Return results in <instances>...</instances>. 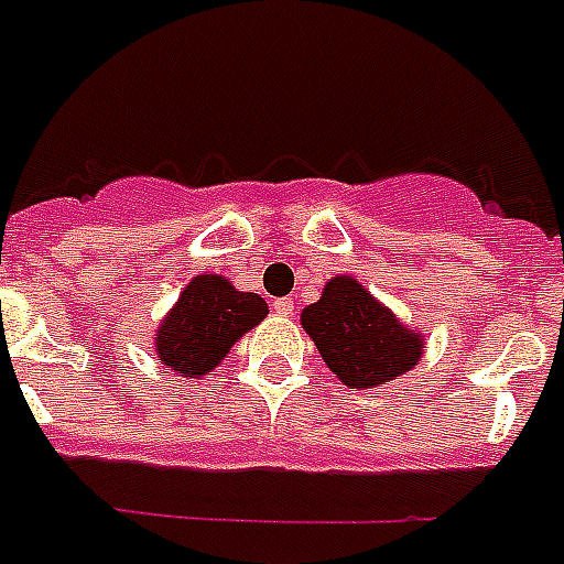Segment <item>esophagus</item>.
<instances>
[{
  "instance_id": "1",
  "label": "esophagus",
  "mask_w": 564,
  "mask_h": 564,
  "mask_svg": "<svg viewBox=\"0 0 564 564\" xmlns=\"http://www.w3.org/2000/svg\"><path fill=\"white\" fill-rule=\"evenodd\" d=\"M292 310H295V301H292V297H278V301H274V312L292 315Z\"/></svg>"
}]
</instances>
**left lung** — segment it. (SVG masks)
<instances>
[{
  "label": "left lung",
  "mask_w": 564,
  "mask_h": 564,
  "mask_svg": "<svg viewBox=\"0 0 564 564\" xmlns=\"http://www.w3.org/2000/svg\"><path fill=\"white\" fill-rule=\"evenodd\" d=\"M301 326L349 390L395 381L421 361L427 344L424 333L406 326L352 274L329 278L318 301L301 312Z\"/></svg>",
  "instance_id": "1"
}]
</instances>
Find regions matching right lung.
Masks as SVG:
<instances>
[{"label": "right lung", "mask_w": 564, "mask_h": 564, "mask_svg": "<svg viewBox=\"0 0 564 564\" xmlns=\"http://www.w3.org/2000/svg\"><path fill=\"white\" fill-rule=\"evenodd\" d=\"M269 315L258 292H240L224 274H194L154 333V355L183 378H203Z\"/></svg>", "instance_id": "add662e5"}]
</instances>
